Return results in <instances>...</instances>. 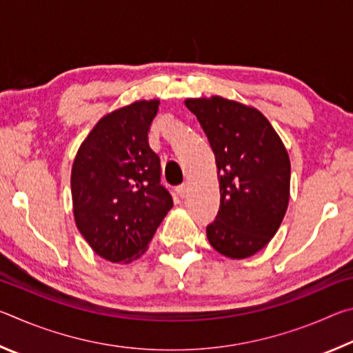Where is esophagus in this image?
<instances>
[{"mask_svg": "<svg viewBox=\"0 0 353 353\" xmlns=\"http://www.w3.org/2000/svg\"><path fill=\"white\" fill-rule=\"evenodd\" d=\"M188 183L185 182V183H182V185H179V187L176 188V191H177V194L181 196V198H185V196H187V193H188Z\"/></svg>", "mask_w": 353, "mask_h": 353, "instance_id": "obj_1", "label": "esophagus"}]
</instances>
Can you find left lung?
Here are the masks:
<instances>
[{"mask_svg":"<svg viewBox=\"0 0 353 353\" xmlns=\"http://www.w3.org/2000/svg\"><path fill=\"white\" fill-rule=\"evenodd\" d=\"M185 105L199 119L216 160L221 204L207 225L208 241L229 259H248L271 241L288 208V152L255 107L221 97L190 98Z\"/></svg>","mask_w":353,"mask_h":353,"instance_id":"8db88e82","label":"left lung"}]
</instances>
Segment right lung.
<instances>
[{
	"mask_svg": "<svg viewBox=\"0 0 353 353\" xmlns=\"http://www.w3.org/2000/svg\"><path fill=\"white\" fill-rule=\"evenodd\" d=\"M159 99L135 101L97 123L71 168L77 229L104 260L129 263L146 252L172 198L160 185V159L148 143Z\"/></svg>",
	"mask_w": 353,
	"mask_h": 353,
	"instance_id": "add662e5",
	"label": "right lung"
}]
</instances>
